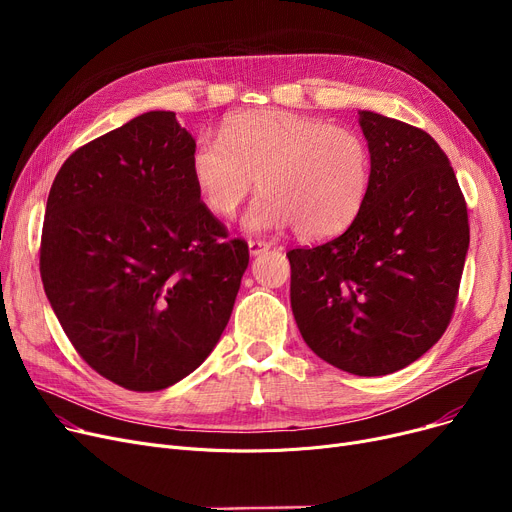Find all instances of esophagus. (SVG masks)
<instances>
[{"label":"esophagus","instance_id":"obj_1","mask_svg":"<svg viewBox=\"0 0 512 512\" xmlns=\"http://www.w3.org/2000/svg\"><path fill=\"white\" fill-rule=\"evenodd\" d=\"M270 242H263V240H249V253L253 255V257H257V255H261V253H265V251H270Z\"/></svg>","mask_w":512,"mask_h":512}]
</instances>
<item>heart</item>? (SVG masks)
Instances as JSON below:
<instances>
[{
  "label": "heart",
  "instance_id": "obj_1",
  "mask_svg": "<svg viewBox=\"0 0 512 512\" xmlns=\"http://www.w3.org/2000/svg\"><path fill=\"white\" fill-rule=\"evenodd\" d=\"M191 176L203 203L220 218H232L261 178L265 191L245 215L247 230L297 226L307 240H326L357 220L369 191L371 153L353 128L259 110L232 116L222 139L201 134Z\"/></svg>",
  "mask_w": 512,
  "mask_h": 512
}]
</instances>
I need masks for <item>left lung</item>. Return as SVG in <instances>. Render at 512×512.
Instances as JSON below:
<instances>
[{
  "label": "left lung",
  "instance_id": "8db88e82",
  "mask_svg": "<svg viewBox=\"0 0 512 512\" xmlns=\"http://www.w3.org/2000/svg\"><path fill=\"white\" fill-rule=\"evenodd\" d=\"M371 153L367 199L338 238L292 249L290 305L326 363L373 378L417 361L446 332L469 249L467 203L421 128L359 112Z\"/></svg>",
  "mask_w": 512,
  "mask_h": 512
}]
</instances>
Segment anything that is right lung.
<instances>
[{
  "label": "right lung",
  "mask_w": 512,
  "mask_h": 512,
  "mask_svg": "<svg viewBox=\"0 0 512 512\" xmlns=\"http://www.w3.org/2000/svg\"><path fill=\"white\" fill-rule=\"evenodd\" d=\"M195 139L147 112L76 149L51 184L41 280L76 353L134 390H164L218 344L249 265L191 176Z\"/></svg>",
  "instance_id": "obj_1"
}]
</instances>
